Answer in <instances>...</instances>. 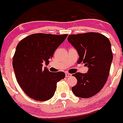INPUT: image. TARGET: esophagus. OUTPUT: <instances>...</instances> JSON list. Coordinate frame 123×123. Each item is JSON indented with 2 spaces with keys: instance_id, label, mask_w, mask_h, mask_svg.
Instances as JSON below:
<instances>
[{
  "instance_id": "34e87169",
  "label": "esophagus",
  "mask_w": 123,
  "mask_h": 123,
  "mask_svg": "<svg viewBox=\"0 0 123 123\" xmlns=\"http://www.w3.org/2000/svg\"><path fill=\"white\" fill-rule=\"evenodd\" d=\"M71 75H72V74H68V73H66V74H65V76H66L67 77H70Z\"/></svg>"
}]
</instances>
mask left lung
Here are the masks:
<instances>
[{"label":"left lung","mask_w":123,"mask_h":123,"mask_svg":"<svg viewBox=\"0 0 123 123\" xmlns=\"http://www.w3.org/2000/svg\"><path fill=\"white\" fill-rule=\"evenodd\" d=\"M67 39L77 50L78 63L88 67L87 73L73 74L77 82L72 91L82 98L93 97L103 88L109 74L113 59L111 43L104 35L94 32L70 35Z\"/></svg>","instance_id":"obj_1"}]
</instances>
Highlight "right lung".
<instances>
[{"label":"right lung","mask_w":123,"mask_h":123,"mask_svg":"<svg viewBox=\"0 0 123 123\" xmlns=\"http://www.w3.org/2000/svg\"><path fill=\"white\" fill-rule=\"evenodd\" d=\"M64 35L35 34L18 44L12 60L16 80L28 97L46 101L53 97L56 82L65 77L63 72H51L43 63H49L55 51L67 37Z\"/></svg>","instance_id":"add662e5"}]
</instances>
